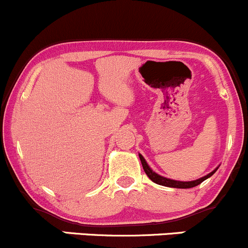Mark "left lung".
I'll return each mask as SVG.
<instances>
[{
	"label": "left lung",
	"mask_w": 248,
	"mask_h": 248,
	"mask_svg": "<svg viewBox=\"0 0 248 248\" xmlns=\"http://www.w3.org/2000/svg\"><path fill=\"white\" fill-rule=\"evenodd\" d=\"M140 162H142V166H143V169H144L145 174L148 175V177L150 178L153 182L157 183V185H161V186H164V187H171V188H182V189H187V188H193V187H196V186H199L200 183L203 182L204 180H207V178L212 176L213 174H214L215 171L217 170V169L214 170V171L209 172L208 175H206V176L199 178V180H195V181H190V182H182V181H174V180H170V178H167V177H163V176H159L158 174H156L155 171H153V170L150 169V167L148 166V163L145 162L144 157L142 155H140Z\"/></svg>",
	"instance_id": "1"
}]
</instances>
